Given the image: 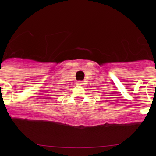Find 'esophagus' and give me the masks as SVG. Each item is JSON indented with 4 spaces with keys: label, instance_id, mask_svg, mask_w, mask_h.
Wrapping results in <instances>:
<instances>
[{
    "label": "esophagus",
    "instance_id": "34e87169",
    "mask_svg": "<svg viewBox=\"0 0 156 156\" xmlns=\"http://www.w3.org/2000/svg\"><path fill=\"white\" fill-rule=\"evenodd\" d=\"M77 84H78V85H83V84H84V83H83L82 81H77Z\"/></svg>",
    "mask_w": 156,
    "mask_h": 156
}]
</instances>
